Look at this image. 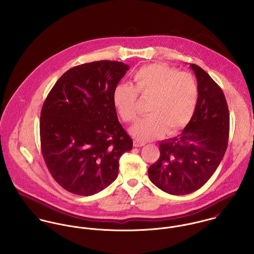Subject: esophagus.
Returning <instances> with one entry per match:
<instances>
[{
	"label": "esophagus",
	"instance_id": "obj_1",
	"mask_svg": "<svg viewBox=\"0 0 254 254\" xmlns=\"http://www.w3.org/2000/svg\"><path fill=\"white\" fill-rule=\"evenodd\" d=\"M143 145H145V143L144 142H142V141H140V140H134V146H137V147H140V146H143Z\"/></svg>",
	"mask_w": 254,
	"mask_h": 254
}]
</instances>
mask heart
<instances>
[{
	"label": "heart",
	"mask_w": 254,
	"mask_h": 254,
	"mask_svg": "<svg viewBox=\"0 0 254 254\" xmlns=\"http://www.w3.org/2000/svg\"><path fill=\"white\" fill-rule=\"evenodd\" d=\"M133 78L134 86L115 85L112 100L120 117L126 122H134L139 116L138 94L151 99L147 106L150 114L130 130L135 138L151 140L165 130L172 135L190 121L199 97L198 84L190 73L179 72L163 64H149L140 68Z\"/></svg>",
	"instance_id": "b5f03b06"
}]
</instances>
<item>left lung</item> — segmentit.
Masks as SVG:
<instances>
[{"instance_id": "left-lung-1", "label": "left lung", "mask_w": 254, "mask_h": 254, "mask_svg": "<svg viewBox=\"0 0 254 254\" xmlns=\"http://www.w3.org/2000/svg\"><path fill=\"white\" fill-rule=\"evenodd\" d=\"M190 67L199 89L193 116L181 134L159 143L160 156L148 168L149 180L174 195L190 193L210 179L229 139L230 115L223 91L201 67Z\"/></svg>"}]
</instances>
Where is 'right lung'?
Wrapping results in <instances>:
<instances>
[{
    "instance_id": "obj_1",
    "label": "right lung",
    "mask_w": 254,
    "mask_h": 254,
    "mask_svg": "<svg viewBox=\"0 0 254 254\" xmlns=\"http://www.w3.org/2000/svg\"><path fill=\"white\" fill-rule=\"evenodd\" d=\"M129 70L100 61L67 70L49 93L40 117L41 149L53 178L78 195L105 190L133 141L118 121L112 92Z\"/></svg>"
}]
</instances>
